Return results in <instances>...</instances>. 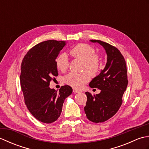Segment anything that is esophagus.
<instances>
[{
    "mask_svg": "<svg viewBox=\"0 0 149 149\" xmlns=\"http://www.w3.org/2000/svg\"><path fill=\"white\" fill-rule=\"evenodd\" d=\"M73 91H74V93H81V92H82L81 91L75 89V88H74V89H73Z\"/></svg>",
    "mask_w": 149,
    "mask_h": 149,
    "instance_id": "1",
    "label": "esophagus"
}]
</instances>
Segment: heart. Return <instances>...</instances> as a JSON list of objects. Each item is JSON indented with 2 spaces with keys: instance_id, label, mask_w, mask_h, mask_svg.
<instances>
[{
  "instance_id": "b5f03b06",
  "label": "heart",
  "mask_w": 149,
  "mask_h": 149,
  "mask_svg": "<svg viewBox=\"0 0 149 149\" xmlns=\"http://www.w3.org/2000/svg\"><path fill=\"white\" fill-rule=\"evenodd\" d=\"M69 53L72 58L81 59L83 61V70H87L92 75L97 74L99 71L101 66V59L100 56L95 53V50L92 46L86 43L78 44L73 47L70 50ZM55 64L59 71L66 72L69 65L68 58L66 54L63 53L57 56ZM88 72L69 73L64 78L65 83L74 88H81L90 80V75L89 72Z\"/></svg>"
}]
</instances>
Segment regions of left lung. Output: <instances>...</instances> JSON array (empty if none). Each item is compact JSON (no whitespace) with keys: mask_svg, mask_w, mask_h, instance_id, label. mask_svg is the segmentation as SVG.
Masks as SVG:
<instances>
[{"mask_svg":"<svg viewBox=\"0 0 149 149\" xmlns=\"http://www.w3.org/2000/svg\"><path fill=\"white\" fill-rule=\"evenodd\" d=\"M105 49L107 63L99 75L90 83L91 88L100 90L96 95L86 91L87 101L84 111L87 118L95 123L104 122L115 115L122 104V97L128 84L127 67L120 50L100 40H91Z\"/></svg>","mask_w":149,"mask_h":149,"instance_id":"obj_1","label":"left lung"}]
</instances>
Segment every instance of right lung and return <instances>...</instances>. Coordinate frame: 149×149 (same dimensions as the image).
Returning <instances> with one entry per match:
<instances>
[{
	"instance_id": "right-lung-1",
	"label": "right lung",
	"mask_w": 149,
	"mask_h": 149,
	"mask_svg": "<svg viewBox=\"0 0 149 149\" xmlns=\"http://www.w3.org/2000/svg\"><path fill=\"white\" fill-rule=\"evenodd\" d=\"M65 45L63 41L43 42L31 48L22 60L20 80L25 104L43 123L58 119L65 99L72 93L68 85L61 86L59 91L49 88L50 82L58 75L56 58Z\"/></svg>"
}]
</instances>
